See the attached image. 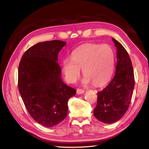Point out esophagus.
I'll return each mask as SVG.
<instances>
[{
  "instance_id": "34e87169",
  "label": "esophagus",
  "mask_w": 149,
  "mask_h": 149,
  "mask_svg": "<svg viewBox=\"0 0 149 149\" xmlns=\"http://www.w3.org/2000/svg\"><path fill=\"white\" fill-rule=\"evenodd\" d=\"M84 93V90L83 89H80V88H78L77 89V94H82Z\"/></svg>"
}]
</instances>
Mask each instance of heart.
<instances>
[{
  "label": "heart",
  "instance_id": "1",
  "mask_svg": "<svg viewBox=\"0 0 149 149\" xmlns=\"http://www.w3.org/2000/svg\"><path fill=\"white\" fill-rule=\"evenodd\" d=\"M72 59L61 62V70L65 79L73 83L80 75L82 68L85 83L92 82L95 86L106 83L111 77L115 68V53L107 44H85L72 53Z\"/></svg>",
  "mask_w": 149,
  "mask_h": 149
}]
</instances>
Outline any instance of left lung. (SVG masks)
<instances>
[{
	"label": "left lung",
	"instance_id": "1",
	"mask_svg": "<svg viewBox=\"0 0 149 149\" xmlns=\"http://www.w3.org/2000/svg\"><path fill=\"white\" fill-rule=\"evenodd\" d=\"M116 47L115 75L107 86L97 93V104L93 110L95 118L105 123L118 121L130 105L134 87L132 62L127 50L112 38Z\"/></svg>",
	"mask_w": 149,
	"mask_h": 149
}]
</instances>
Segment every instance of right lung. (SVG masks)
<instances>
[{"instance_id":"obj_1","label":"right lung","mask_w":149,"mask_h":149,"mask_svg":"<svg viewBox=\"0 0 149 149\" xmlns=\"http://www.w3.org/2000/svg\"><path fill=\"white\" fill-rule=\"evenodd\" d=\"M65 42L38 43L27 49L18 66V86L31 117L47 127L56 125L68 113V101L76 90L61 79L58 53Z\"/></svg>"}]
</instances>
